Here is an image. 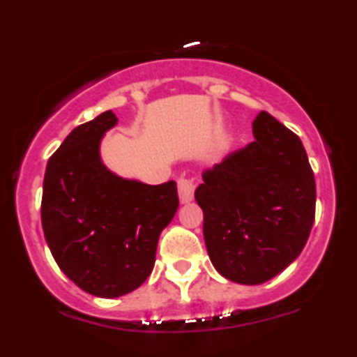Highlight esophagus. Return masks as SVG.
Wrapping results in <instances>:
<instances>
[{"label": "esophagus", "instance_id": "obj_1", "mask_svg": "<svg viewBox=\"0 0 357 357\" xmlns=\"http://www.w3.org/2000/svg\"><path fill=\"white\" fill-rule=\"evenodd\" d=\"M178 191H179V199L181 203H188L192 199V195H195V183L190 178H181L178 179Z\"/></svg>", "mask_w": 357, "mask_h": 357}]
</instances>
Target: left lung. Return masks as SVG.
I'll use <instances>...</instances> for the list:
<instances>
[{"label":"left lung","mask_w":357,"mask_h":357,"mask_svg":"<svg viewBox=\"0 0 357 357\" xmlns=\"http://www.w3.org/2000/svg\"><path fill=\"white\" fill-rule=\"evenodd\" d=\"M243 149L203 171L208 255L236 284H264L304 250L315 218V179L297 134L261 110Z\"/></svg>","instance_id":"1"}]
</instances>
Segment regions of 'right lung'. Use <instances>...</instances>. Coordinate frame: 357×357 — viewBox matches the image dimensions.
I'll list each match as a JSON object with an SVG mask.
<instances>
[{
	"label": "right lung",
	"mask_w": 357,
	"mask_h": 357,
	"mask_svg": "<svg viewBox=\"0 0 357 357\" xmlns=\"http://www.w3.org/2000/svg\"><path fill=\"white\" fill-rule=\"evenodd\" d=\"M112 110L72 130L43 179L42 227L61 272L82 290L114 298L151 275L161 231L178 211L174 181H129L102 165L99 144Z\"/></svg>",
	"instance_id": "1"
}]
</instances>
